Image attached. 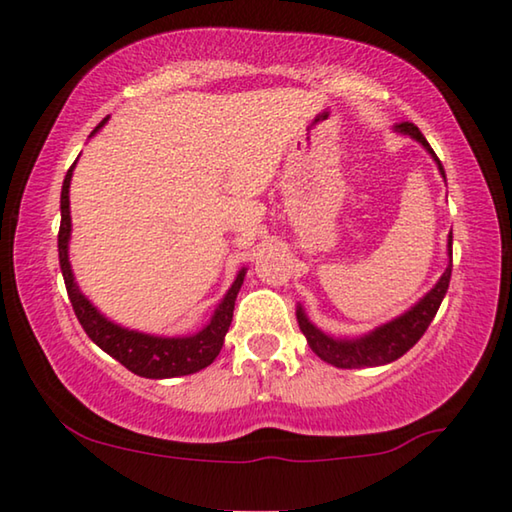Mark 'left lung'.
<instances>
[{"instance_id": "1", "label": "left lung", "mask_w": 512, "mask_h": 512, "mask_svg": "<svg viewBox=\"0 0 512 512\" xmlns=\"http://www.w3.org/2000/svg\"><path fill=\"white\" fill-rule=\"evenodd\" d=\"M398 132L403 135H410L412 139H417L419 144L424 146L426 151L431 153L433 160H436L440 174L445 177L443 165L433 149L426 142L422 132L415 123H398L396 125ZM447 254H450V265H447L443 277L438 279V284L426 293V296L419 300L415 307H410L408 312L396 317L389 324H384L380 328H375L373 333L363 335V338H354V340H335L331 335H326L324 331H319L317 326L307 319V314L303 312V307L298 305L296 317H298V326L303 335L307 338V345L312 347V352L319 356L321 361L331 363L335 368H375V366H384V363H391L408 352L410 347L417 345V340L426 333V328L436 317L440 303H443L447 286H450V275H452V233L450 240H447Z\"/></svg>"}]
</instances>
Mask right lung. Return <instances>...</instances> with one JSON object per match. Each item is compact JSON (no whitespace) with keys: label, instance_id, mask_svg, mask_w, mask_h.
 Instances as JSON below:
<instances>
[{"label":"right lung","instance_id":"right-lung-1","mask_svg":"<svg viewBox=\"0 0 512 512\" xmlns=\"http://www.w3.org/2000/svg\"><path fill=\"white\" fill-rule=\"evenodd\" d=\"M107 118L97 125L93 135ZM76 165V163H74ZM74 165L69 167L62 181L60 193V233H58V256H60V270L65 277L67 296L72 300L74 314L88 333V338L95 342L97 347L104 349L109 356H114L118 363H123L130 373L139 377H149V380H165V377H181L198 373V370L207 368L216 356H219L223 347V338H226L230 321H233L235 298L240 293V286L244 282V272L235 277L233 286H230L226 296L214 310V317L209 324L195 335H186V338H158V335L130 331L109 321L104 314L97 312V307L79 291L74 282L72 265H69V235H72V216H69V184H72Z\"/></svg>","mask_w":512,"mask_h":512}]
</instances>
